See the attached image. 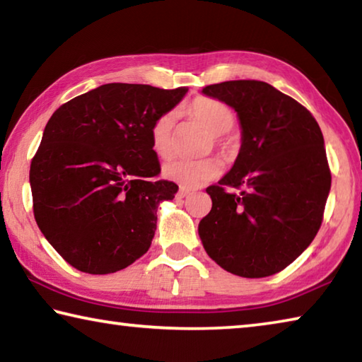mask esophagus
<instances>
[{
    "mask_svg": "<svg viewBox=\"0 0 362 362\" xmlns=\"http://www.w3.org/2000/svg\"><path fill=\"white\" fill-rule=\"evenodd\" d=\"M189 193H192V189H188V188H185V187H180L179 193H177V194H179L180 198H187V196H188Z\"/></svg>",
    "mask_w": 362,
    "mask_h": 362,
    "instance_id": "obj_1",
    "label": "esophagus"
}]
</instances>
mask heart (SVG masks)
I'll return each mask as SVG.
<instances>
[{
    "mask_svg": "<svg viewBox=\"0 0 362 362\" xmlns=\"http://www.w3.org/2000/svg\"><path fill=\"white\" fill-rule=\"evenodd\" d=\"M187 113L199 121L212 134V144L225 158L235 153V140L228 131L235 126L236 113L228 103L207 95H199L188 103ZM151 150L158 158L166 159L174 150V113L168 112L153 121L150 129ZM222 170V163L216 156L203 159H174L163 169L166 179L185 188H198L216 179Z\"/></svg>",
    "mask_w": 362,
    "mask_h": 362,
    "instance_id": "1",
    "label": "heart"
}]
</instances>
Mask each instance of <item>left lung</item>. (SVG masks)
I'll list each match as a JSON object with an SVG mask.
<instances>
[{"mask_svg": "<svg viewBox=\"0 0 362 362\" xmlns=\"http://www.w3.org/2000/svg\"><path fill=\"white\" fill-rule=\"evenodd\" d=\"M203 93L235 108L243 144L230 173L206 188L212 209L199 222V238L226 272L272 276L321 228L332 175L320 124L302 103L263 81H225Z\"/></svg>", "mask_w": 362, "mask_h": 362, "instance_id": "1", "label": "left lung"}]
</instances>
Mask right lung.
Segmentation results:
<instances>
[{"instance_id": "1", "label": "right lung", "mask_w": 362, "mask_h": 362, "mask_svg": "<svg viewBox=\"0 0 362 362\" xmlns=\"http://www.w3.org/2000/svg\"><path fill=\"white\" fill-rule=\"evenodd\" d=\"M187 90L110 83L60 105L47 121L30 164L33 216L79 272H119L150 249L158 204L179 189L158 179L150 129Z\"/></svg>"}]
</instances>
